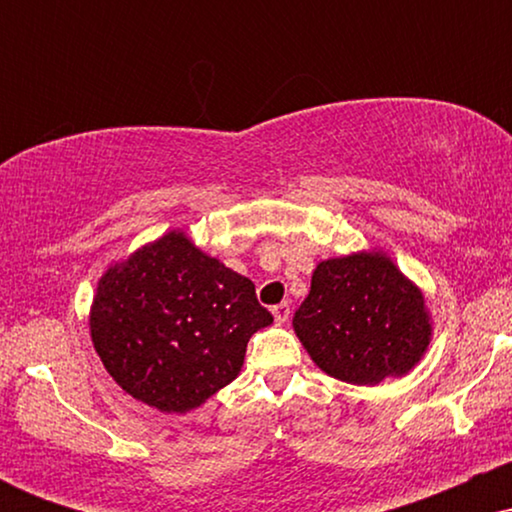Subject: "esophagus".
Returning <instances> with one entry per match:
<instances>
[{
	"label": "esophagus",
	"mask_w": 512,
	"mask_h": 512,
	"mask_svg": "<svg viewBox=\"0 0 512 512\" xmlns=\"http://www.w3.org/2000/svg\"><path fill=\"white\" fill-rule=\"evenodd\" d=\"M272 313H274V320L279 322V325H284V322H289V317H291V305L289 303L274 305Z\"/></svg>",
	"instance_id": "1"
}]
</instances>
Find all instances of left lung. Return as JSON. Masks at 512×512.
<instances>
[{
	"mask_svg": "<svg viewBox=\"0 0 512 512\" xmlns=\"http://www.w3.org/2000/svg\"><path fill=\"white\" fill-rule=\"evenodd\" d=\"M293 330L317 366L354 385L409 373L431 342L424 296L380 252L317 264Z\"/></svg>",
	"mask_w": 512,
	"mask_h": 512,
	"instance_id": "8db88e82",
	"label": "left lung"
}]
</instances>
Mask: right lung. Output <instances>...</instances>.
<instances>
[{"mask_svg": "<svg viewBox=\"0 0 512 512\" xmlns=\"http://www.w3.org/2000/svg\"><path fill=\"white\" fill-rule=\"evenodd\" d=\"M272 320L248 276L173 231L103 274L91 339L122 390L185 414L236 380L250 337Z\"/></svg>", "mask_w": 512, "mask_h": 512, "instance_id": "1", "label": "right lung"}]
</instances>
